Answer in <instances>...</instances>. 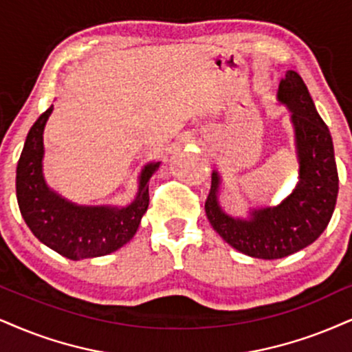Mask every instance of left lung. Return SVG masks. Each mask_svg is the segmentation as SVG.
Returning a JSON list of instances; mask_svg holds the SVG:
<instances>
[{
	"label": "left lung",
	"mask_w": 352,
	"mask_h": 352,
	"mask_svg": "<svg viewBox=\"0 0 352 352\" xmlns=\"http://www.w3.org/2000/svg\"><path fill=\"white\" fill-rule=\"evenodd\" d=\"M277 101L290 111L300 175L296 189L276 207L250 212L248 219L225 214L219 202L220 176L212 173L207 219L230 246L259 259H279L314 243L331 220L338 197V169L331 133L315 109L297 72L280 80Z\"/></svg>",
	"instance_id": "obj_1"
}]
</instances>
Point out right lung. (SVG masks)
Here are the masks:
<instances>
[{"mask_svg": "<svg viewBox=\"0 0 352 352\" xmlns=\"http://www.w3.org/2000/svg\"><path fill=\"white\" fill-rule=\"evenodd\" d=\"M54 104L36 120L25 138L16 169V196L21 215L38 241L65 258L86 259L122 248L137 233L148 209L150 177L160 162L148 163L138 177L135 201L127 207L78 206L52 190L43 179V129Z\"/></svg>", "mask_w": 352, "mask_h": 352, "instance_id": "right-lung-1", "label": "right lung"}]
</instances>
